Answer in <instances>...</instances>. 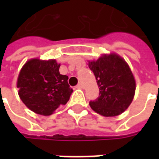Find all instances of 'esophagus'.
I'll return each mask as SVG.
<instances>
[{
    "instance_id": "34e87169",
    "label": "esophagus",
    "mask_w": 159,
    "mask_h": 159,
    "mask_svg": "<svg viewBox=\"0 0 159 159\" xmlns=\"http://www.w3.org/2000/svg\"><path fill=\"white\" fill-rule=\"evenodd\" d=\"M76 88H77V89H83V84L82 83H78V84L76 85Z\"/></svg>"
}]
</instances>
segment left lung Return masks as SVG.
<instances>
[{
	"label": "left lung",
	"instance_id": "left-lung-1",
	"mask_svg": "<svg viewBox=\"0 0 159 159\" xmlns=\"http://www.w3.org/2000/svg\"><path fill=\"white\" fill-rule=\"evenodd\" d=\"M100 88L99 97L89 105L105 117L117 116L129 107L135 92V81L129 67L117 54L103 55L89 63Z\"/></svg>",
	"mask_w": 159,
	"mask_h": 159
}]
</instances>
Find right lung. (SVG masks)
I'll return each mask as SVG.
<instances>
[{
	"label": "right lung",
	"mask_w": 159,
	"mask_h": 159,
	"mask_svg": "<svg viewBox=\"0 0 159 159\" xmlns=\"http://www.w3.org/2000/svg\"><path fill=\"white\" fill-rule=\"evenodd\" d=\"M59 66L54 59H30L20 70L19 97L34 112L49 116L70 100L73 90L68 76L59 73Z\"/></svg>",
	"instance_id": "1"
}]
</instances>
